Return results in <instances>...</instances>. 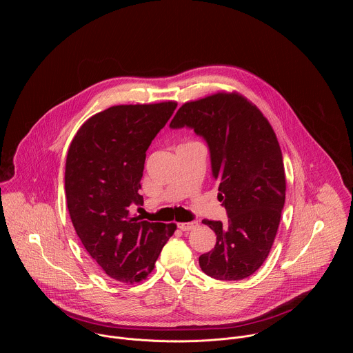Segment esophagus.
Returning <instances> with one entry per match:
<instances>
[{"mask_svg": "<svg viewBox=\"0 0 353 353\" xmlns=\"http://www.w3.org/2000/svg\"><path fill=\"white\" fill-rule=\"evenodd\" d=\"M196 227H199V223L197 221H190V223H179L178 224V228L181 231H192L194 230Z\"/></svg>", "mask_w": 353, "mask_h": 353, "instance_id": "esophagus-1", "label": "esophagus"}]
</instances>
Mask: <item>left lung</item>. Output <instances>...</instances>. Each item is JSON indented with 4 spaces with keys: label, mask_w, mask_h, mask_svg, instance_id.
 <instances>
[{
    "label": "left lung",
    "mask_w": 353,
    "mask_h": 353,
    "mask_svg": "<svg viewBox=\"0 0 353 353\" xmlns=\"http://www.w3.org/2000/svg\"><path fill=\"white\" fill-rule=\"evenodd\" d=\"M170 126L193 128L206 140L217 199L228 214L225 225L202 220L217 235L214 249L199 258L202 272L224 281L252 276L270 252L285 202L283 153L272 125L232 91L183 103Z\"/></svg>",
    "instance_id": "1"
}]
</instances>
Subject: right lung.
<instances>
[{
    "label": "right lung",
    "instance_id": "add662e5",
    "mask_svg": "<svg viewBox=\"0 0 353 353\" xmlns=\"http://www.w3.org/2000/svg\"><path fill=\"white\" fill-rule=\"evenodd\" d=\"M176 101L111 105L87 119L73 137L65 164L69 214L83 246L101 270L121 283L151 274L175 223H150L132 214L141 205L147 150Z\"/></svg>",
    "mask_w": 353,
    "mask_h": 353
}]
</instances>
